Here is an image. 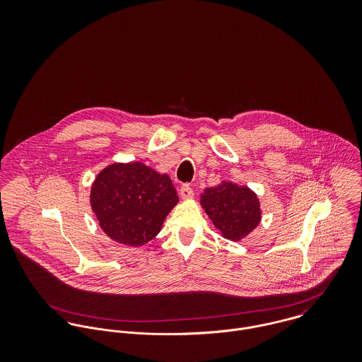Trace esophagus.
Wrapping results in <instances>:
<instances>
[{
	"mask_svg": "<svg viewBox=\"0 0 362 362\" xmlns=\"http://www.w3.org/2000/svg\"><path fill=\"white\" fill-rule=\"evenodd\" d=\"M180 195L182 199H191L194 197V191L191 189L189 185H182L180 189Z\"/></svg>",
	"mask_w": 362,
	"mask_h": 362,
	"instance_id": "34e87169",
	"label": "esophagus"
}]
</instances>
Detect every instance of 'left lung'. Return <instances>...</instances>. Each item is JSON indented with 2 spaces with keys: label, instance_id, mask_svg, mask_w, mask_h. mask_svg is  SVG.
I'll return each mask as SVG.
<instances>
[{
  "label": "left lung",
  "instance_id": "obj_1",
  "mask_svg": "<svg viewBox=\"0 0 362 362\" xmlns=\"http://www.w3.org/2000/svg\"><path fill=\"white\" fill-rule=\"evenodd\" d=\"M199 204L213 226L230 241H241L250 235L262 220V209L257 192L247 185L223 180L218 185L206 188Z\"/></svg>",
  "mask_w": 362,
  "mask_h": 362
}]
</instances>
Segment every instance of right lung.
Masks as SVG:
<instances>
[{
  "mask_svg": "<svg viewBox=\"0 0 362 362\" xmlns=\"http://www.w3.org/2000/svg\"><path fill=\"white\" fill-rule=\"evenodd\" d=\"M89 202L104 234L135 248L155 238L180 199L165 173L142 161H115L96 175Z\"/></svg>",
  "mask_w": 362,
  "mask_h": 362,
  "instance_id": "obj_1",
  "label": "right lung"
}]
</instances>
